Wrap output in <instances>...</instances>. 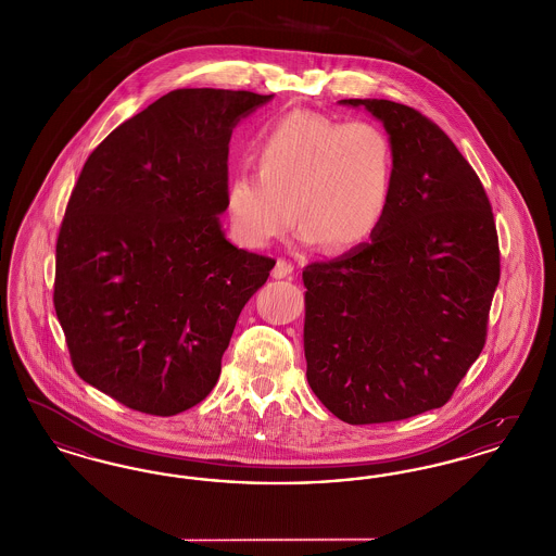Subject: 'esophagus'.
I'll use <instances>...</instances> for the list:
<instances>
[{
    "label": "esophagus",
    "mask_w": 556,
    "mask_h": 556,
    "mask_svg": "<svg viewBox=\"0 0 556 556\" xmlns=\"http://www.w3.org/2000/svg\"><path fill=\"white\" fill-rule=\"evenodd\" d=\"M291 273H293V265H291L290 261L277 258L275 268H273V277L275 279H288V277H291Z\"/></svg>",
    "instance_id": "obj_1"
}]
</instances>
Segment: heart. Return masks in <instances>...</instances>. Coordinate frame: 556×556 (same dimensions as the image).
I'll return each mask as SVG.
<instances>
[{
	"label": "heart",
	"instance_id": "b5f03b06",
	"mask_svg": "<svg viewBox=\"0 0 556 556\" xmlns=\"http://www.w3.org/2000/svg\"><path fill=\"white\" fill-rule=\"evenodd\" d=\"M258 170L227 179L225 212L233 238L265 248L295 216L298 241L356 250L379 233L394 198L396 154L390 135L367 121L293 110L258 132Z\"/></svg>",
	"mask_w": 556,
	"mask_h": 556
}]
</instances>
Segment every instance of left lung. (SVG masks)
<instances>
[{
	"mask_svg": "<svg viewBox=\"0 0 556 556\" xmlns=\"http://www.w3.org/2000/svg\"><path fill=\"white\" fill-rule=\"evenodd\" d=\"M340 104L381 121L396 184L369 243L302 273L306 377L338 419L388 424L444 406L476 363L498 236L476 170L438 125L390 100Z\"/></svg>",
	"mask_w": 556,
	"mask_h": 556,
	"instance_id": "8db88e82",
	"label": "left lung"
}]
</instances>
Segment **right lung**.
Wrapping results in <instances>:
<instances>
[{"instance_id":"right-lung-1","label":"right lung","mask_w":556,"mask_h":556,"mask_svg":"<svg viewBox=\"0 0 556 556\" xmlns=\"http://www.w3.org/2000/svg\"><path fill=\"white\" fill-rule=\"evenodd\" d=\"M273 96L175 89L91 152L55 243L53 306L80 379L170 417L211 394L275 261L225 238L229 139Z\"/></svg>"}]
</instances>
